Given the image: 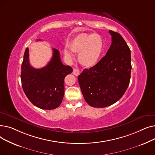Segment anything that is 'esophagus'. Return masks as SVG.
I'll list each match as a JSON object with an SVG mask.
<instances>
[{
    "label": "esophagus",
    "instance_id": "1",
    "mask_svg": "<svg viewBox=\"0 0 155 155\" xmlns=\"http://www.w3.org/2000/svg\"><path fill=\"white\" fill-rule=\"evenodd\" d=\"M73 74L75 75V76H78L79 74H80V70L77 68H75L73 69Z\"/></svg>",
    "mask_w": 155,
    "mask_h": 155
}]
</instances>
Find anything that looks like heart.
I'll return each instance as SVG.
<instances>
[{
    "instance_id": "obj_1",
    "label": "heart",
    "mask_w": 155,
    "mask_h": 155,
    "mask_svg": "<svg viewBox=\"0 0 155 155\" xmlns=\"http://www.w3.org/2000/svg\"><path fill=\"white\" fill-rule=\"evenodd\" d=\"M64 54L70 60L74 59L73 52L78 53V61L83 66L91 68L98 63L104 48L102 38L98 34H80L73 38Z\"/></svg>"
}]
</instances>
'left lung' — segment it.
Instances as JSON below:
<instances>
[{"instance_id": "1", "label": "left lung", "mask_w": 155, "mask_h": 155, "mask_svg": "<svg viewBox=\"0 0 155 155\" xmlns=\"http://www.w3.org/2000/svg\"><path fill=\"white\" fill-rule=\"evenodd\" d=\"M112 43L95 66L84 69L78 77L84 99L93 107H105L126 92L131 71V50L118 32L109 30Z\"/></svg>"}]
</instances>
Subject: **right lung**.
Returning <instances> with one entry per match:
<instances>
[{"instance_id":"1","label":"right lung","mask_w":155,"mask_h":155,"mask_svg":"<svg viewBox=\"0 0 155 155\" xmlns=\"http://www.w3.org/2000/svg\"><path fill=\"white\" fill-rule=\"evenodd\" d=\"M53 51L46 66L36 69L29 63V50L27 48L21 66V79L24 93L32 104L45 110L60 106L64 96V78L73 71L71 67L61 63L59 51L53 48Z\"/></svg>"}]
</instances>
